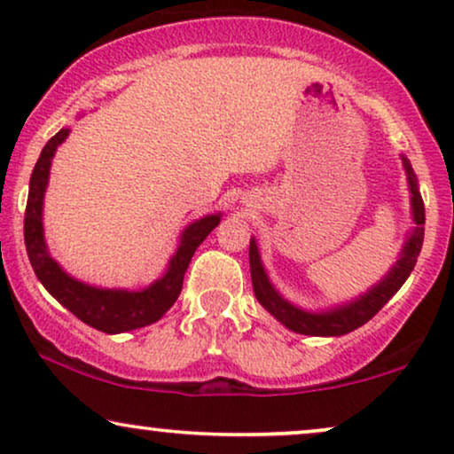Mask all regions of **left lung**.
I'll use <instances>...</instances> for the list:
<instances>
[{
    "instance_id": "obj_1",
    "label": "left lung",
    "mask_w": 454,
    "mask_h": 454,
    "mask_svg": "<svg viewBox=\"0 0 454 454\" xmlns=\"http://www.w3.org/2000/svg\"><path fill=\"white\" fill-rule=\"evenodd\" d=\"M403 165H405L409 190H411V215H413V231L409 233L401 250V258L396 260V264L388 270V275L382 278L380 283L374 285L368 294L359 295L357 300H353L345 306H337L326 312H306V309L289 303L281 294L272 287L266 275L262 262H260V254L256 239H250V272H252V285L256 300L260 301L266 312H270L275 318L289 328V331L300 333V334H312V337H340L356 328L364 326L365 322L380 312L384 303L393 297L396 291L403 287V283L407 281V277L411 275L415 262L421 252V244H424V223H426V208L421 194L418 190V179L409 165L405 157Z\"/></svg>"
}]
</instances>
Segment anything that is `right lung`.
<instances>
[{"label": "right lung", "mask_w": 454, "mask_h": 454, "mask_svg": "<svg viewBox=\"0 0 454 454\" xmlns=\"http://www.w3.org/2000/svg\"><path fill=\"white\" fill-rule=\"evenodd\" d=\"M70 129L61 128L51 140L43 146L28 185L27 213H24V244L35 275L39 277L49 294L61 306L97 331L117 334L128 333L157 322L182 294L184 275L194 256L196 247L221 223V213L207 215L190 223L184 229L179 246L169 260L165 275L140 291L128 289H98L67 275L55 260L49 256L45 235H43V198H45L49 169L58 146L67 138Z\"/></svg>", "instance_id": "right-lung-1"}]
</instances>
